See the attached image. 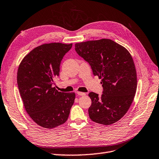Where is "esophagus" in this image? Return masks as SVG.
I'll return each instance as SVG.
<instances>
[{
	"mask_svg": "<svg viewBox=\"0 0 159 159\" xmlns=\"http://www.w3.org/2000/svg\"><path fill=\"white\" fill-rule=\"evenodd\" d=\"M77 93L78 95H80V96H84V95H85V93H84V92H80V91H77V93Z\"/></svg>",
	"mask_w": 159,
	"mask_h": 159,
	"instance_id": "34e87169",
	"label": "esophagus"
}]
</instances>
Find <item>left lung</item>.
Segmentation results:
<instances>
[{"mask_svg": "<svg viewBox=\"0 0 159 159\" xmlns=\"http://www.w3.org/2000/svg\"><path fill=\"white\" fill-rule=\"evenodd\" d=\"M75 49L88 62L94 75L102 79L101 97L89 93L92 121L102 125L118 122L126 114L137 90V73L129 52L109 39L77 43Z\"/></svg>", "mask_w": 159, "mask_h": 159, "instance_id": "1", "label": "left lung"}]
</instances>
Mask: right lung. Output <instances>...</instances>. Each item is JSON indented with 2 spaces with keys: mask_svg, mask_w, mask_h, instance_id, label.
<instances>
[{
  "mask_svg": "<svg viewBox=\"0 0 159 159\" xmlns=\"http://www.w3.org/2000/svg\"><path fill=\"white\" fill-rule=\"evenodd\" d=\"M72 43H45L26 54L17 72L20 94L27 113L40 126L51 129L66 122L74 102L75 93L52 87L59 75L60 64Z\"/></svg>",
  "mask_w": 159,
  "mask_h": 159,
  "instance_id": "add662e5",
  "label": "right lung"
}]
</instances>
